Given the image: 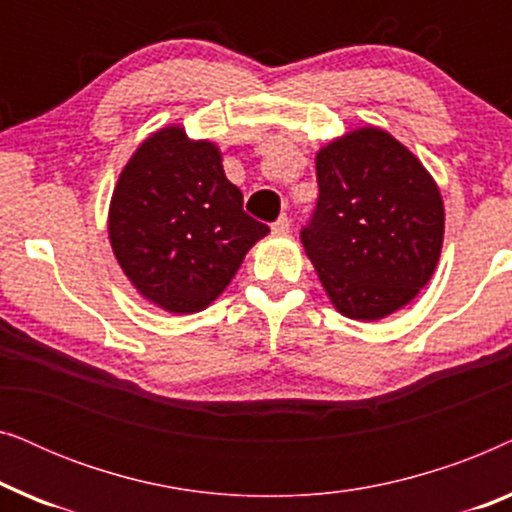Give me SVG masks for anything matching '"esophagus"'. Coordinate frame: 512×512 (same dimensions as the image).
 <instances>
[{
  "mask_svg": "<svg viewBox=\"0 0 512 512\" xmlns=\"http://www.w3.org/2000/svg\"><path fill=\"white\" fill-rule=\"evenodd\" d=\"M289 226H291V223H289V216H284V214H282L275 223H272V233H279V235H282V233H289Z\"/></svg>",
  "mask_w": 512,
  "mask_h": 512,
  "instance_id": "34e87169",
  "label": "esophagus"
}]
</instances>
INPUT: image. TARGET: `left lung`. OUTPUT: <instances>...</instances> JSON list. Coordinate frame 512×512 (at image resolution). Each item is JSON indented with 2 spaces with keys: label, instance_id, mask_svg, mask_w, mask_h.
Wrapping results in <instances>:
<instances>
[{
  "label": "left lung",
  "instance_id": "8db88e82",
  "mask_svg": "<svg viewBox=\"0 0 512 512\" xmlns=\"http://www.w3.org/2000/svg\"><path fill=\"white\" fill-rule=\"evenodd\" d=\"M317 184L300 240L335 310L359 321L401 310L429 282L443 247L436 181L389 132L359 128L317 153Z\"/></svg>",
  "mask_w": 512,
  "mask_h": 512
}]
</instances>
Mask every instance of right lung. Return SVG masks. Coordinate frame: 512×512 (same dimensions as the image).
<instances>
[{"label": "right lung", "mask_w": 512, "mask_h": 512, "mask_svg": "<svg viewBox=\"0 0 512 512\" xmlns=\"http://www.w3.org/2000/svg\"><path fill=\"white\" fill-rule=\"evenodd\" d=\"M270 233L242 209L219 146L167 125L123 167L109 205V240L125 277L174 314L200 312L223 293L247 251Z\"/></svg>", "instance_id": "add662e5"}]
</instances>
